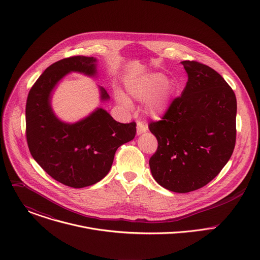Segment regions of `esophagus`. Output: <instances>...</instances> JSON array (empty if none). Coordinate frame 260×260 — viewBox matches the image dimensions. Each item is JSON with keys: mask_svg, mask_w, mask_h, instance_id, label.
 <instances>
[{"mask_svg": "<svg viewBox=\"0 0 260 260\" xmlns=\"http://www.w3.org/2000/svg\"><path fill=\"white\" fill-rule=\"evenodd\" d=\"M148 131V126L142 122V121H138L137 123V135H142L144 133H146Z\"/></svg>", "mask_w": 260, "mask_h": 260, "instance_id": "1", "label": "esophagus"}]
</instances>
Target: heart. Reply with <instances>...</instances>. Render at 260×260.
Returning <instances> with one entry per match:
<instances>
[{
    "label": "heart",
    "instance_id": "1",
    "mask_svg": "<svg viewBox=\"0 0 260 260\" xmlns=\"http://www.w3.org/2000/svg\"><path fill=\"white\" fill-rule=\"evenodd\" d=\"M125 89L133 99L139 102L147 100L145 105L146 113L155 118L161 117L168 112L174 95L172 81L160 73H150L128 78ZM116 100L125 108L132 107V102L119 91L116 93Z\"/></svg>",
    "mask_w": 260,
    "mask_h": 260
}]
</instances>
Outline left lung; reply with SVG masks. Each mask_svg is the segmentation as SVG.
I'll list each match as a JSON object with an SVG mask.
<instances>
[{"label":"left lung","instance_id":"obj_1","mask_svg":"<svg viewBox=\"0 0 260 260\" xmlns=\"http://www.w3.org/2000/svg\"><path fill=\"white\" fill-rule=\"evenodd\" d=\"M188 81L162 120L151 122L158 146L149 166L164 188L186 193L212 181L230 160L236 144L237 99L212 68L181 62Z\"/></svg>","mask_w":260,"mask_h":260}]
</instances>
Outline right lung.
I'll return each mask as SVG.
<instances>
[{
    "label": "right lung",
    "mask_w": 260,
    "mask_h": 260,
    "mask_svg": "<svg viewBox=\"0 0 260 260\" xmlns=\"http://www.w3.org/2000/svg\"><path fill=\"white\" fill-rule=\"evenodd\" d=\"M98 58L72 56L48 67L28 92L25 106L26 141L38 165L54 180L73 188L101 181L111 170L118 147L136 136V123H120L103 108L76 122L59 119L52 94L70 73L98 77ZM100 101L110 96L99 86Z\"/></svg>",
    "instance_id": "right-lung-1"
}]
</instances>
